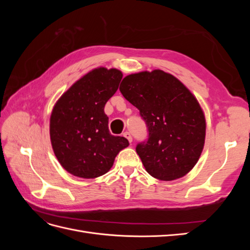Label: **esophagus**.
<instances>
[{
	"mask_svg": "<svg viewBox=\"0 0 250 250\" xmlns=\"http://www.w3.org/2000/svg\"><path fill=\"white\" fill-rule=\"evenodd\" d=\"M123 135H124V137H125L128 141H129V143L132 142V135H131V133H130L129 131H125V132L123 133Z\"/></svg>",
	"mask_w": 250,
	"mask_h": 250,
	"instance_id": "1",
	"label": "esophagus"
}]
</instances>
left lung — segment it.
Here are the masks:
<instances>
[{
	"label": "left lung",
	"mask_w": 250,
	"mask_h": 250,
	"mask_svg": "<svg viewBox=\"0 0 250 250\" xmlns=\"http://www.w3.org/2000/svg\"><path fill=\"white\" fill-rule=\"evenodd\" d=\"M120 92L146 123L148 139L135 147L146 171L167 181L190 172L206 139V120L190 90L171 74L154 70L128 75Z\"/></svg>",
	"instance_id": "8db88e82"
}]
</instances>
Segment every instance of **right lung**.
I'll return each instance as SVG.
<instances>
[{
    "label": "right lung",
    "mask_w": 250,
    "mask_h": 250,
    "mask_svg": "<svg viewBox=\"0 0 250 250\" xmlns=\"http://www.w3.org/2000/svg\"><path fill=\"white\" fill-rule=\"evenodd\" d=\"M122 77V72L116 69H95L75 82L53 108L52 147L60 165L75 176L103 175L120 151L129 145L124 137L109 132L108 117L104 112Z\"/></svg>",
    "instance_id": "right-lung-1"
}]
</instances>
